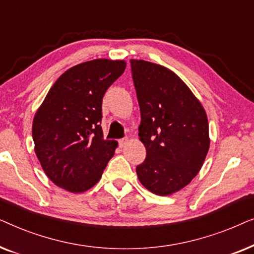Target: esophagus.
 I'll list each match as a JSON object with an SVG mask.
<instances>
[{
    "instance_id": "34e87169",
    "label": "esophagus",
    "mask_w": 254,
    "mask_h": 254,
    "mask_svg": "<svg viewBox=\"0 0 254 254\" xmlns=\"http://www.w3.org/2000/svg\"><path fill=\"white\" fill-rule=\"evenodd\" d=\"M127 138H120L119 140V147L120 148H123V147H125V145H126V143H127Z\"/></svg>"
}]
</instances>
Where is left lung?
<instances>
[{
	"mask_svg": "<svg viewBox=\"0 0 254 254\" xmlns=\"http://www.w3.org/2000/svg\"><path fill=\"white\" fill-rule=\"evenodd\" d=\"M141 111L138 136L147 157L136 166L148 190L164 196L189 185L209 150L206 111L189 86L170 69L130 60Z\"/></svg>",
	"mask_w": 254,
	"mask_h": 254,
	"instance_id": "left-lung-1",
	"label": "left lung"
}]
</instances>
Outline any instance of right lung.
<instances>
[{"instance_id": "right-lung-1", "label": "right lung", "mask_w": 254, "mask_h": 254, "mask_svg": "<svg viewBox=\"0 0 254 254\" xmlns=\"http://www.w3.org/2000/svg\"><path fill=\"white\" fill-rule=\"evenodd\" d=\"M126 68L124 60L83 62L50 89L32 124L34 151L55 185L82 193L102 178L118 142L104 140L103 97Z\"/></svg>"}]
</instances>
